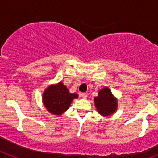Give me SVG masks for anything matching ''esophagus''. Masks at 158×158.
<instances>
[{
  "label": "esophagus",
  "mask_w": 158,
  "mask_h": 158,
  "mask_svg": "<svg viewBox=\"0 0 158 158\" xmlns=\"http://www.w3.org/2000/svg\"><path fill=\"white\" fill-rule=\"evenodd\" d=\"M81 96L83 98H87V94L86 93H82L81 94Z\"/></svg>",
  "instance_id": "esophagus-1"
}]
</instances>
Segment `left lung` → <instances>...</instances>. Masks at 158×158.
I'll return each instance as SVG.
<instances>
[{"label":"left lung","mask_w":158,"mask_h":158,"mask_svg":"<svg viewBox=\"0 0 158 158\" xmlns=\"http://www.w3.org/2000/svg\"><path fill=\"white\" fill-rule=\"evenodd\" d=\"M94 102L97 111L102 116H109L117 110V99L108 87L98 92V96L94 98Z\"/></svg>","instance_id":"left-lung-1"}]
</instances>
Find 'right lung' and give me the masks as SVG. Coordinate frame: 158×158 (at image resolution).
<instances>
[{"label":"right lung","instance_id":"right-lung-1","mask_svg":"<svg viewBox=\"0 0 158 158\" xmlns=\"http://www.w3.org/2000/svg\"><path fill=\"white\" fill-rule=\"evenodd\" d=\"M76 93H69L66 85L60 82L51 85L44 91L43 102L49 112L56 115H61L69 108L74 98H77Z\"/></svg>","mask_w":158,"mask_h":158}]
</instances>
